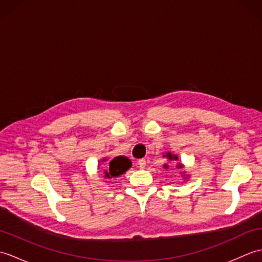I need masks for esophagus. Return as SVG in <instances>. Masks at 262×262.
Returning <instances> with one entry per match:
<instances>
[{"label":"esophagus","mask_w":262,"mask_h":262,"mask_svg":"<svg viewBox=\"0 0 262 262\" xmlns=\"http://www.w3.org/2000/svg\"><path fill=\"white\" fill-rule=\"evenodd\" d=\"M137 163H138V166H140L141 169H144L146 166V160L145 159H141V160L137 161Z\"/></svg>","instance_id":"34e87169"}]
</instances>
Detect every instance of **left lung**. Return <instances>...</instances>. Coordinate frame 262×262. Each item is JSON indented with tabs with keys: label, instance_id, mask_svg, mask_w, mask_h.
Instances as JSON below:
<instances>
[{
	"label": "left lung",
	"instance_id": "8db88e82",
	"mask_svg": "<svg viewBox=\"0 0 262 262\" xmlns=\"http://www.w3.org/2000/svg\"><path fill=\"white\" fill-rule=\"evenodd\" d=\"M164 157L170 159L171 161H172V160H173V161H177V160H178V157H176V155H172L171 153H166V155H164ZM177 168H178V169H181L182 165H181V164H178Z\"/></svg>",
	"mask_w": 262,
	"mask_h": 262
}]
</instances>
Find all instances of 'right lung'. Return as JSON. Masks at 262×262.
<instances>
[{
	"mask_svg": "<svg viewBox=\"0 0 262 262\" xmlns=\"http://www.w3.org/2000/svg\"><path fill=\"white\" fill-rule=\"evenodd\" d=\"M132 162L125 157H117L114 160L110 161L109 163V170L104 172L105 178H113L118 177L124 173L128 169L130 168Z\"/></svg>",
	"mask_w": 262,
	"mask_h": 262,
	"instance_id": "right-lung-1",
	"label": "right lung"
}]
</instances>
